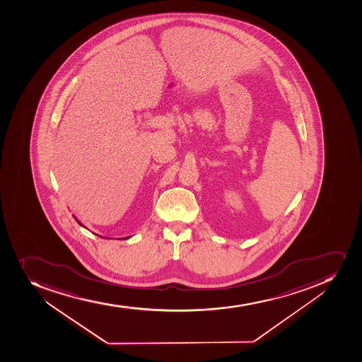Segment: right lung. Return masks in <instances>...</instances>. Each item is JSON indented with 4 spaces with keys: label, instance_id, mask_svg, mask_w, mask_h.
<instances>
[{
    "label": "right lung",
    "instance_id": "1",
    "mask_svg": "<svg viewBox=\"0 0 362 362\" xmlns=\"http://www.w3.org/2000/svg\"><path fill=\"white\" fill-rule=\"evenodd\" d=\"M74 219H76V218H74ZM76 221H78V220H76ZM78 223H79L80 226H83L81 225V223H79V221H78ZM126 239H128V238H126Z\"/></svg>",
    "mask_w": 362,
    "mask_h": 362
}]
</instances>
